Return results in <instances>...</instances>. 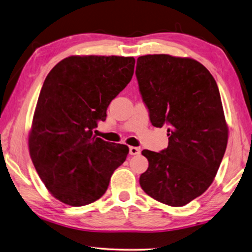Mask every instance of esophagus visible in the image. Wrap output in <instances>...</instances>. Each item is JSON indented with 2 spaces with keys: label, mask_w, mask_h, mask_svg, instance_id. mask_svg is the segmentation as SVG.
<instances>
[{
  "label": "esophagus",
  "mask_w": 252,
  "mask_h": 252,
  "mask_svg": "<svg viewBox=\"0 0 252 252\" xmlns=\"http://www.w3.org/2000/svg\"><path fill=\"white\" fill-rule=\"evenodd\" d=\"M129 153L130 155H138L141 153V150L139 148H135V146H130Z\"/></svg>",
  "instance_id": "34e87169"
}]
</instances>
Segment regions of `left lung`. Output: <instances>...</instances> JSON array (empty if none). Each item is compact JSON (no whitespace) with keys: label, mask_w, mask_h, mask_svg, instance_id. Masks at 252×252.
Returning <instances> with one entry per match:
<instances>
[{"label":"left lung","mask_w":252,"mask_h":252,"mask_svg":"<svg viewBox=\"0 0 252 252\" xmlns=\"http://www.w3.org/2000/svg\"><path fill=\"white\" fill-rule=\"evenodd\" d=\"M136 78L152 125L167 126L168 146L143 150L149 167L140 185L151 197L173 207L189 204L212 185L228 142L218 87L207 68L189 57L144 55Z\"/></svg>","instance_id":"8db88e82"}]
</instances>
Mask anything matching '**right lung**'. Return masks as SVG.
<instances>
[{"mask_svg":"<svg viewBox=\"0 0 252 252\" xmlns=\"http://www.w3.org/2000/svg\"><path fill=\"white\" fill-rule=\"evenodd\" d=\"M135 59L69 56L49 71L40 90L29 134L32 161L48 191L79 207L106 193L129 148L95 138L111 100L129 84Z\"/></svg>","mask_w":252,"mask_h":252,"instance_id":"add662e5","label":"right lung"}]
</instances>
